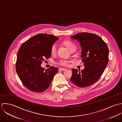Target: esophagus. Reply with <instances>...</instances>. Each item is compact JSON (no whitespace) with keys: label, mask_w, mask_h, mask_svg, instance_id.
<instances>
[{"label":"esophagus","mask_w":122,"mask_h":122,"mask_svg":"<svg viewBox=\"0 0 122 122\" xmlns=\"http://www.w3.org/2000/svg\"><path fill=\"white\" fill-rule=\"evenodd\" d=\"M66 70V68H60L59 69V71H65Z\"/></svg>","instance_id":"34e87169"}]
</instances>
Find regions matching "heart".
<instances>
[{
	"mask_svg": "<svg viewBox=\"0 0 122 122\" xmlns=\"http://www.w3.org/2000/svg\"><path fill=\"white\" fill-rule=\"evenodd\" d=\"M63 44L68 49L72 51L74 50H76V47L75 44L73 42L69 41L66 40L63 42ZM56 52V47L55 44H53L50 48V53L52 55H55ZM71 62V61L69 60H65V59H60L57 63V64L60 66H67L69 63Z\"/></svg>",
	"mask_w": 122,
	"mask_h": 122,
	"instance_id": "1",
	"label": "heart"
}]
</instances>
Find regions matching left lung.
<instances>
[{
    "mask_svg": "<svg viewBox=\"0 0 122 122\" xmlns=\"http://www.w3.org/2000/svg\"><path fill=\"white\" fill-rule=\"evenodd\" d=\"M71 38L80 42L82 48L81 56L85 67L81 71L72 69L70 80L79 87H88L97 81L106 68L108 61V47L101 38L93 33H78Z\"/></svg>",
    "mask_w": 122,
    "mask_h": 122,
    "instance_id": "8db88e82",
    "label": "left lung"
}]
</instances>
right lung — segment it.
I'll use <instances>...</instances> for the list:
<instances>
[{"mask_svg": "<svg viewBox=\"0 0 122 122\" xmlns=\"http://www.w3.org/2000/svg\"><path fill=\"white\" fill-rule=\"evenodd\" d=\"M58 40L51 34L40 33L23 43L17 53L15 68L23 85L28 90L41 92L49 88L58 68L45 70L41 65L51 56L50 48Z\"/></svg>", "mask_w": 122, "mask_h": 122, "instance_id": "obj_1", "label": "right lung"}]
</instances>
